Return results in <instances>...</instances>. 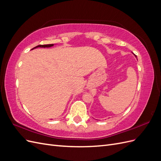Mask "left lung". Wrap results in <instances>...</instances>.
Masks as SVG:
<instances>
[{"instance_id":"1","label":"left lung","mask_w":161,"mask_h":161,"mask_svg":"<svg viewBox=\"0 0 161 161\" xmlns=\"http://www.w3.org/2000/svg\"><path fill=\"white\" fill-rule=\"evenodd\" d=\"M134 55H135V54H134ZM135 56H136V55H135Z\"/></svg>"}]
</instances>
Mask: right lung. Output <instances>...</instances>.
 <instances>
[{
	"mask_svg": "<svg viewBox=\"0 0 161 161\" xmlns=\"http://www.w3.org/2000/svg\"><path fill=\"white\" fill-rule=\"evenodd\" d=\"M53 46V44H46V45H39V46H36V47H33V49H35V48H36V47H52V46ZM33 49H31V50H33Z\"/></svg>",
	"mask_w": 161,
	"mask_h": 161,
	"instance_id": "obj_1",
	"label": "right lung"
}]
</instances>
